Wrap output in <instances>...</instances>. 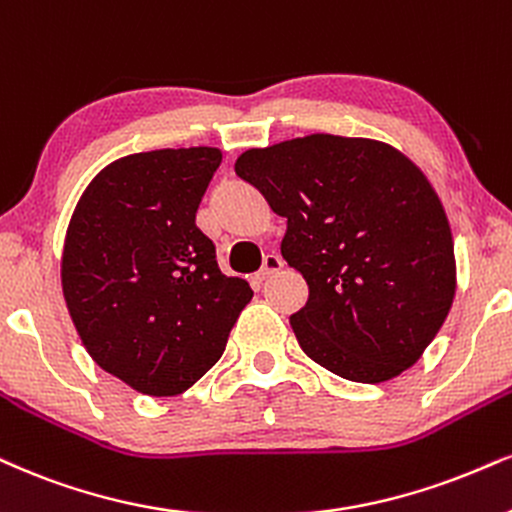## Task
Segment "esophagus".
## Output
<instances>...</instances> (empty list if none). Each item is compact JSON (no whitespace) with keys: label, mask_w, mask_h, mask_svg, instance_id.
I'll list each match as a JSON object with an SVG mask.
<instances>
[{"label":"esophagus","mask_w":512,"mask_h":512,"mask_svg":"<svg viewBox=\"0 0 512 512\" xmlns=\"http://www.w3.org/2000/svg\"><path fill=\"white\" fill-rule=\"evenodd\" d=\"M282 266H285V263H282L280 256H277V254H268L266 258H263V268L258 270L256 280H258V282H266L268 277H273L275 273H280Z\"/></svg>","instance_id":"obj_1"}]
</instances>
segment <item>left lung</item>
<instances>
[{
  "mask_svg": "<svg viewBox=\"0 0 512 512\" xmlns=\"http://www.w3.org/2000/svg\"><path fill=\"white\" fill-rule=\"evenodd\" d=\"M235 173L287 220L282 258L308 285L289 323L306 356L363 384L418 361L456 294L451 227L425 175L389 144L337 135L249 149Z\"/></svg>",
  "mask_w": 512,
  "mask_h": 512,
  "instance_id": "obj_1",
  "label": "left lung"
}]
</instances>
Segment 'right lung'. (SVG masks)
I'll use <instances>...</instances> for the list:
<instances>
[{
    "label": "right lung",
    "instance_id": "obj_1",
    "mask_svg": "<svg viewBox=\"0 0 512 512\" xmlns=\"http://www.w3.org/2000/svg\"><path fill=\"white\" fill-rule=\"evenodd\" d=\"M223 154L156 149L106 166L75 206L61 285L99 368L149 396H175L223 356L251 287L220 273L197 208Z\"/></svg>",
    "mask_w": 512,
    "mask_h": 512
}]
</instances>
